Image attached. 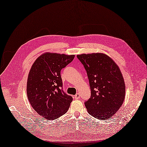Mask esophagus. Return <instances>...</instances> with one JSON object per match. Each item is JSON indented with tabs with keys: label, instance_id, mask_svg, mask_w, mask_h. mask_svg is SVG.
<instances>
[{
	"label": "esophagus",
	"instance_id": "obj_1",
	"mask_svg": "<svg viewBox=\"0 0 147 147\" xmlns=\"http://www.w3.org/2000/svg\"><path fill=\"white\" fill-rule=\"evenodd\" d=\"M74 98H76V99H78L80 98V94H76L74 96Z\"/></svg>",
	"mask_w": 147,
	"mask_h": 147
}]
</instances>
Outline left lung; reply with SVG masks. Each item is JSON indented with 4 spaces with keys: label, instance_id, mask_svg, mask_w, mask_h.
<instances>
[{
    "label": "left lung",
    "instance_id": "left-lung-1",
    "mask_svg": "<svg viewBox=\"0 0 147 147\" xmlns=\"http://www.w3.org/2000/svg\"><path fill=\"white\" fill-rule=\"evenodd\" d=\"M77 58L87 71L91 97L85 102L88 113L106 120L119 110L125 99V84L120 68L103 53H83Z\"/></svg>",
    "mask_w": 147,
    "mask_h": 147
}]
</instances>
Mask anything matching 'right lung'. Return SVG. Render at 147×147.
<instances>
[{
    "instance_id": "obj_1",
    "label": "right lung",
    "mask_w": 147,
    "mask_h": 147,
    "mask_svg": "<svg viewBox=\"0 0 147 147\" xmlns=\"http://www.w3.org/2000/svg\"><path fill=\"white\" fill-rule=\"evenodd\" d=\"M75 55L46 52L35 60L28 73L27 95L30 105L44 119L52 120L65 114L72 101L62 90L60 71Z\"/></svg>"
}]
</instances>
